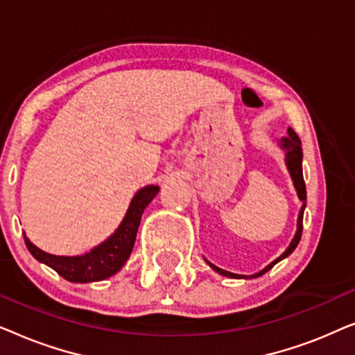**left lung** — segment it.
Wrapping results in <instances>:
<instances>
[{
  "label": "left lung",
  "mask_w": 355,
  "mask_h": 355,
  "mask_svg": "<svg viewBox=\"0 0 355 355\" xmlns=\"http://www.w3.org/2000/svg\"><path fill=\"white\" fill-rule=\"evenodd\" d=\"M278 145L281 147V150L284 152V162H286V166H288V171L291 174V179H293V184H294V189L295 192H297V197L300 203H302V207H300L299 210V216H297V230H295V234L293 237V241H291V244L288 249H286L283 254H281L278 259L271 261L270 265H266L263 270H260L259 273L255 275H236V273H231V271H226V270H221L218 268L216 265L210 263L205 259V261L210 266L211 270H215L216 273H220L223 276H227V278H234V279H252V278H259V276L265 275L266 271L273 268V266L278 263V261L284 260L286 257H289L293 254L295 247H297L299 241H300V236H302V220H304V210H305V203H307V191H305V182H304V176H302V144H300V139L297 137V134L294 132L293 129H288V137H283L278 142Z\"/></svg>",
  "instance_id": "left-lung-1"
}]
</instances>
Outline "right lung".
I'll return each mask as SVG.
<instances>
[{
  "mask_svg": "<svg viewBox=\"0 0 355 355\" xmlns=\"http://www.w3.org/2000/svg\"><path fill=\"white\" fill-rule=\"evenodd\" d=\"M158 191V186L150 184V186H145L135 192L118 230L101 244L95 245L90 252H85L84 255L67 257L48 254V252L38 249L35 244H32L26 232H24V241H26L27 249L33 255V259L50 266L58 275L71 281V283L103 281L118 273L128 261L130 252L134 249L142 213L148 207V203L153 200Z\"/></svg>",
  "mask_w": 355,
  "mask_h": 355,
  "instance_id": "1",
  "label": "right lung"
}]
</instances>
